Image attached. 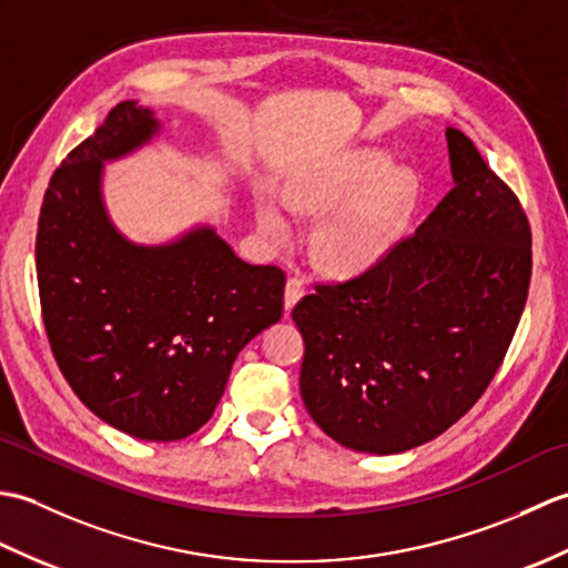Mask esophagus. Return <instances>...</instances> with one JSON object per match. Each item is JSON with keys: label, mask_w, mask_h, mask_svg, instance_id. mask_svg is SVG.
<instances>
[{"label": "esophagus", "mask_w": 568, "mask_h": 568, "mask_svg": "<svg viewBox=\"0 0 568 568\" xmlns=\"http://www.w3.org/2000/svg\"><path fill=\"white\" fill-rule=\"evenodd\" d=\"M305 295V287H303V281H297V277H291V281H287V285H285V312H291L295 305H297V300Z\"/></svg>", "instance_id": "34e87169"}]
</instances>
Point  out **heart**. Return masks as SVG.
I'll use <instances>...</instances> for the list:
<instances>
[{"label": "heart", "instance_id": "1", "mask_svg": "<svg viewBox=\"0 0 568 568\" xmlns=\"http://www.w3.org/2000/svg\"><path fill=\"white\" fill-rule=\"evenodd\" d=\"M287 200L295 210L329 212L312 232V256L329 273L354 275L376 268L400 244L417 210L419 180L395 168L390 155L358 151L297 178ZM258 222L275 241L293 236V216L281 200L263 197Z\"/></svg>", "mask_w": 568, "mask_h": 568}]
</instances>
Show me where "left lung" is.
<instances>
[{
    "mask_svg": "<svg viewBox=\"0 0 568 568\" xmlns=\"http://www.w3.org/2000/svg\"><path fill=\"white\" fill-rule=\"evenodd\" d=\"M454 187L376 268L315 285L293 320L300 393L346 449L400 454L462 419L500 368L532 275V232L515 192L458 129Z\"/></svg>",
    "mask_w": 568,
    "mask_h": 568,
    "instance_id": "8db88e82",
    "label": "left lung"
}]
</instances>
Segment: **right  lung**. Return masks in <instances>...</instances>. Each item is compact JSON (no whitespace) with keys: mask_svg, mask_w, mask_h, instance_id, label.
<instances>
[{"mask_svg":"<svg viewBox=\"0 0 568 568\" xmlns=\"http://www.w3.org/2000/svg\"><path fill=\"white\" fill-rule=\"evenodd\" d=\"M126 100L48 183L36 234L43 324L70 388L94 415L146 442L197 432L241 348L283 315L285 273L251 265L210 224L159 246L110 220L104 163L159 134Z\"/></svg>","mask_w":568,"mask_h":568,"instance_id":"1","label":"right lung"}]
</instances>
